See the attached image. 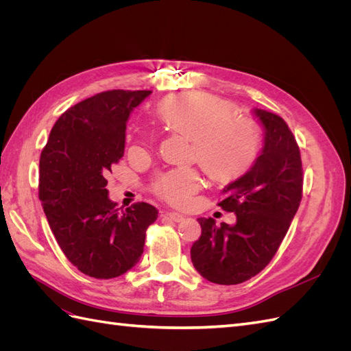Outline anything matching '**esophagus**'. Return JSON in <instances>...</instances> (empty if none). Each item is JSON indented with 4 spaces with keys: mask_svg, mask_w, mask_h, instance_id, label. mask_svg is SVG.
Wrapping results in <instances>:
<instances>
[{
    "mask_svg": "<svg viewBox=\"0 0 351 351\" xmlns=\"http://www.w3.org/2000/svg\"><path fill=\"white\" fill-rule=\"evenodd\" d=\"M165 215L169 219H173L174 222H182L184 219V215L183 214H178V212H165Z\"/></svg>",
    "mask_w": 351,
    "mask_h": 351,
    "instance_id": "34e87169",
    "label": "esophagus"
}]
</instances>
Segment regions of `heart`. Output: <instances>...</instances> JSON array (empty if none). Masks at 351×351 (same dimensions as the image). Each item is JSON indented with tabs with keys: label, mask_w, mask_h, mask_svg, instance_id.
<instances>
[{
	"label": "heart",
	"mask_w": 351,
	"mask_h": 351,
	"mask_svg": "<svg viewBox=\"0 0 351 351\" xmlns=\"http://www.w3.org/2000/svg\"><path fill=\"white\" fill-rule=\"evenodd\" d=\"M158 112L169 129L193 137V158L218 182L246 174L261 152L259 124L250 117L234 115L230 102L209 93L169 97ZM200 187L196 168L168 169L152 183L159 197L177 206L186 205Z\"/></svg>",
	"instance_id": "obj_1"
}]
</instances>
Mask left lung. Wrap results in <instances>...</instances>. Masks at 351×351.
<instances>
[{
  "label": "left lung",
  "instance_id": "obj_1",
  "mask_svg": "<svg viewBox=\"0 0 351 351\" xmlns=\"http://www.w3.org/2000/svg\"><path fill=\"white\" fill-rule=\"evenodd\" d=\"M265 129L262 152L249 171L222 190L219 206L236 224L199 218L202 234L190 249L193 267L210 282L232 285L259 274L277 253L302 202L299 145L280 115L254 110Z\"/></svg>",
  "mask_w": 351,
  "mask_h": 351
}]
</instances>
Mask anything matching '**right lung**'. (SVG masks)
<instances>
[{
  "mask_svg": "<svg viewBox=\"0 0 351 351\" xmlns=\"http://www.w3.org/2000/svg\"><path fill=\"white\" fill-rule=\"evenodd\" d=\"M151 90L97 93L62 112L39 159V199L66 258L98 280L120 277L139 262L158 209L137 202L120 210L107 176L124 155L125 123Z\"/></svg>",
  "mask_w": 351,
  "mask_h": 351,
  "instance_id": "1",
  "label": "right lung"
}]
</instances>
